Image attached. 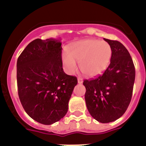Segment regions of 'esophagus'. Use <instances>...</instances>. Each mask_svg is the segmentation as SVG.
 I'll return each instance as SVG.
<instances>
[{
	"instance_id": "1",
	"label": "esophagus",
	"mask_w": 146,
	"mask_h": 146,
	"mask_svg": "<svg viewBox=\"0 0 146 146\" xmlns=\"http://www.w3.org/2000/svg\"><path fill=\"white\" fill-rule=\"evenodd\" d=\"M83 79L81 78H80V77H78V83H80V84H81V83H83Z\"/></svg>"
}]
</instances>
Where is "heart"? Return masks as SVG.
<instances>
[{
    "label": "heart",
    "mask_w": 146,
    "mask_h": 146,
    "mask_svg": "<svg viewBox=\"0 0 146 146\" xmlns=\"http://www.w3.org/2000/svg\"><path fill=\"white\" fill-rule=\"evenodd\" d=\"M69 53L62 55V62L70 73L78 69L76 62L80 63L82 73L86 76L93 77L104 72L108 67L112 48L108 43L96 39L80 40L69 47Z\"/></svg>",
    "instance_id": "b5f03b06"
}]
</instances>
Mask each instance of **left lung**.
<instances>
[{
    "mask_svg": "<svg viewBox=\"0 0 146 146\" xmlns=\"http://www.w3.org/2000/svg\"><path fill=\"white\" fill-rule=\"evenodd\" d=\"M112 48L111 63L102 75L84 80L85 100L94 119L107 123L121 118L133 94L135 70L129 52L118 40L104 38Z\"/></svg>",
    "mask_w": 146,
    "mask_h": 146,
    "instance_id": "1",
    "label": "left lung"
}]
</instances>
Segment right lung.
Returning <instances> with one entry per match:
<instances>
[{
	"mask_svg": "<svg viewBox=\"0 0 146 146\" xmlns=\"http://www.w3.org/2000/svg\"><path fill=\"white\" fill-rule=\"evenodd\" d=\"M59 40L37 38L26 46L17 60L20 100L35 121L51 125L66 115L78 80L63 70Z\"/></svg>",
	"mask_w": 146,
	"mask_h": 146,
	"instance_id": "obj_1",
	"label": "right lung"
}]
</instances>
